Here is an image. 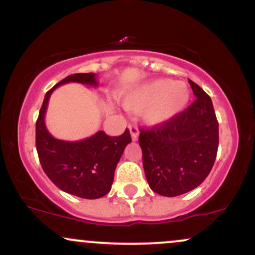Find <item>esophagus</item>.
Instances as JSON below:
<instances>
[{"mask_svg": "<svg viewBox=\"0 0 255 255\" xmlns=\"http://www.w3.org/2000/svg\"><path fill=\"white\" fill-rule=\"evenodd\" d=\"M129 131H130L131 139L136 140L137 136H139V128H137L135 125H130L129 126Z\"/></svg>", "mask_w": 255, "mask_h": 255, "instance_id": "1", "label": "esophagus"}]
</instances>
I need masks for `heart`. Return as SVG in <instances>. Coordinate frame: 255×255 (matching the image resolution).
Segmentation results:
<instances>
[{
	"mask_svg": "<svg viewBox=\"0 0 255 255\" xmlns=\"http://www.w3.org/2000/svg\"><path fill=\"white\" fill-rule=\"evenodd\" d=\"M191 91L186 83L158 79L135 87L122 98L124 105L140 111L148 125H160L180 114L188 104Z\"/></svg>",
	"mask_w": 255,
	"mask_h": 255,
	"instance_id": "obj_1",
	"label": "heart"
}]
</instances>
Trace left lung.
<instances>
[{"instance_id":"8db88e82","label":"left lung","mask_w":255,"mask_h":255,"mask_svg":"<svg viewBox=\"0 0 255 255\" xmlns=\"http://www.w3.org/2000/svg\"><path fill=\"white\" fill-rule=\"evenodd\" d=\"M188 81L195 101L164 124L140 129L148 186L163 197H177L197 188L217 156L218 121L212 101L199 85Z\"/></svg>"}]
</instances>
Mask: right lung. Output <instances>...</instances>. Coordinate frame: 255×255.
<instances>
[{
	"label": "right lung",
	"mask_w": 255,
	"mask_h": 255,
	"mask_svg": "<svg viewBox=\"0 0 255 255\" xmlns=\"http://www.w3.org/2000/svg\"><path fill=\"white\" fill-rule=\"evenodd\" d=\"M79 83L97 86L95 73H79L64 78L46 92L36 124V146L44 172L61 191L84 199H98L110 192L116 165L126 146L131 141L129 129L120 136L103 130L95 135L66 141L56 139L46 129L45 116L49 98L60 85Z\"/></svg>",
	"instance_id": "add662e5"
}]
</instances>
